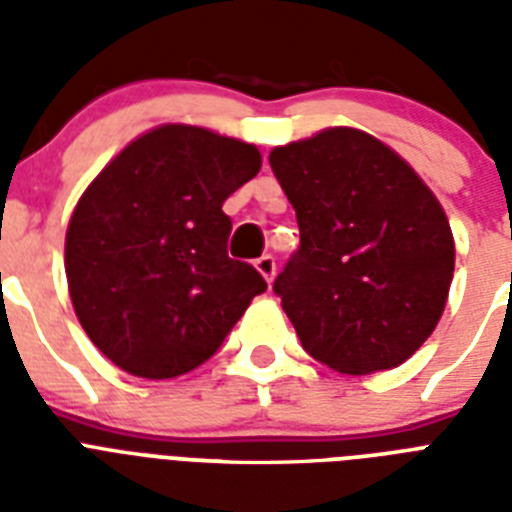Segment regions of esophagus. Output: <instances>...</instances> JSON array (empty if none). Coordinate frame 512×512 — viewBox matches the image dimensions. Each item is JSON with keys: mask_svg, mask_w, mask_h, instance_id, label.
I'll use <instances>...</instances> for the list:
<instances>
[{"mask_svg": "<svg viewBox=\"0 0 512 512\" xmlns=\"http://www.w3.org/2000/svg\"><path fill=\"white\" fill-rule=\"evenodd\" d=\"M255 268H257V271H260V273H263L265 281H268V284H271L273 276H276V257H273V255L257 257Z\"/></svg>", "mask_w": 512, "mask_h": 512, "instance_id": "obj_1", "label": "esophagus"}]
</instances>
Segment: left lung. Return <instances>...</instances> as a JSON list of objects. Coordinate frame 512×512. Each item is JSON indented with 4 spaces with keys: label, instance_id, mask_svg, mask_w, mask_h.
Here are the masks:
<instances>
[{
    "label": "left lung",
    "instance_id": "1",
    "mask_svg": "<svg viewBox=\"0 0 512 512\" xmlns=\"http://www.w3.org/2000/svg\"><path fill=\"white\" fill-rule=\"evenodd\" d=\"M268 162L300 225L273 292L305 353L345 374L404 364L436 329L454 276L436 196L396 151L350 127L273 148Z\"/></svg>",
    "mask_w": 512,
    "mask_h": 512
}]
</instances>
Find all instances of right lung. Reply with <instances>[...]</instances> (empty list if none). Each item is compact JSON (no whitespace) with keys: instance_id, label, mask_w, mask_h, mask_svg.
I'll use <instances>...</instances> for the list:
<instances>
[{"instance_id":"1","label":"right lung","mask_w":512,"mask_h":512,"mask_svg":"<svg viewBox=\"0 0 512 512\" xmlns=\"http://www.w3.org/2000/svg\"><path fill=\"white\" fill-rule=\"evenodd\" d=\"M260 172V151L164 124L100 172L66 233L79 324L119 369L167 380L217 353L268 284L228 257L223 201Z\"/></svg>"}]
</instances>
